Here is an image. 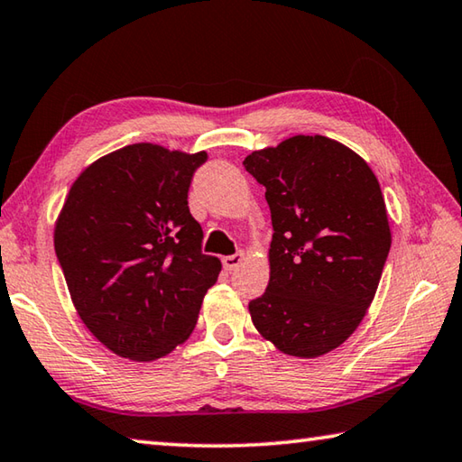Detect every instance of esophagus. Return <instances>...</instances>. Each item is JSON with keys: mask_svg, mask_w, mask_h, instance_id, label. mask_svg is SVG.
<instances>
[{"mask_svg": "<svg viewBox=\"0 0 462 462\" xmlns=\"http://www.w3.org/2000/svg\"><path fill=\"white\" fill-rule=\"evenodd\" d=\"M221 261H223V267L227 269V272H235V269H237V267L241 265V261H243V254L225 255Z\"/></svg>", "mask_w": 462, "mask_h": 462, "instance_id": "34e87169", "label": "esophagus"}]
</instances>
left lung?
<instances>
[{
    "instance_id": "obj_1",
    "label": "left lung",
    "mask_w": 462,
    "mask_h": 462,
    "mask_svg": "<svg viewBox=\"0 0 462 462\" xmlns=\"http://www.w3.org/2000/svg\"><path fill=\"white\" fill-rule=\"evenodd\" d=\"M243 164L265 187L273 225L269 283L249 301L251 319L280 352L318 358L354 334L376 295L393 243L380 182L360 154L319 134Z\"/></svg>"
}]
</instances>
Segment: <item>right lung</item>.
<instances>
[{"instance_id": "obj_1", "label": "right lung", "mask_w": 462, "mask_h": 462, "mask_svg": "<svg viewBox=\"0 0 462 462\" xmlns=\"http://www.w3.org/2000/svg\"><path fill=\"white\" fill-rule=\"evenodd\" d=\"M207 152L128 144L86 167L56 221L54 247L78 316L110 352L171 354L195 329L221 261L201 251L189 187Z\"/></svg>"}]
</instances>
